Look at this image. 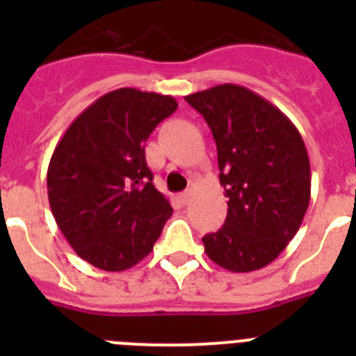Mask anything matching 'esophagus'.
Returning a JSON list of instances; mask_svg holds the SVG:
<instances>
[{
  "mask_svg": "<svg viewBox=\"0 0 356 356\" xmlns=\"http://www.w3.org/2000/svg\"><path fill=\"white\" fill-rule=\"evenodd\" d=\"M191 196H193V193H191V191H185V193H181L178 197H180V201L184 205H187L188 201H191Z\"/></svg>",
  "mask_w": 356,
  "mask_h": 356,
  "instance_id": "esophagus-1",
  "label": "esophagus"
}]
</instances>
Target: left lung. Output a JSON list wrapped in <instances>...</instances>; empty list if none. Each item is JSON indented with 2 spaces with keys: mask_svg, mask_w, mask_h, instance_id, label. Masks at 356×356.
Instances as JSON below:
<instances>
[{
  "mask_svg": "<svg viewBox=\"0 0 356 356\" xmlns=\"http://www.w3.org/2000/svg\"><path fill=\"white\" fill-rule=\"evenodd\" d=\"M205 118L228 197L205 253L232 273L262 269L294 238L310 203V160L298 128L275 105L234 83L185 96Z\"/></svg>",
  "mask_w": 356,
  "mask_h": 356,
  "instance_id": "8db88e82",
  "label": "left lung"
}]
</instances>
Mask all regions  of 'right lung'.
Masks as SVG:
<instances>
[{"label":"right lung","mask_w":356,"mask_h":356,"mask_svg":"<svg viewBox=\"0 0 356 356\" xmlns=\"http://www.w3.org/2000/svg\"><path fill=\"white\" fill-rule=\"evenodd\" d=\"M178 108L172 96L124 89L81 112L56 144L48 197L56 225L80 259L127 271L146 259L172 209L153 185L146 144Z\"/></svg>","instance_id":"1"}]
</instances>
